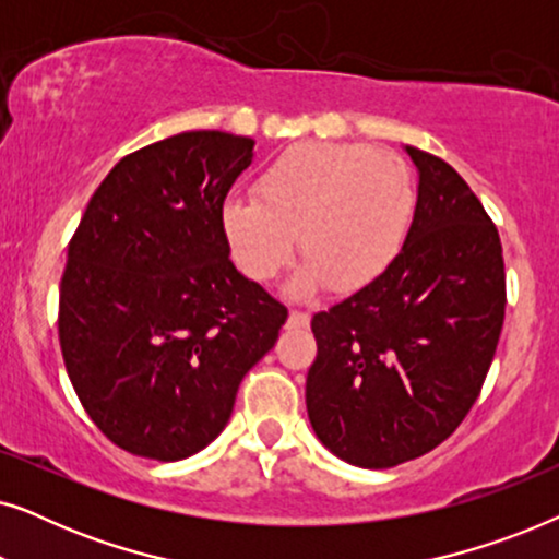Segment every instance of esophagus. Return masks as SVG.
Here are the masks:
<instances>
[{"label": "esophagus", "instance_id": "34e87169", "mask_svg": "<svg viewBox=\"0 0 559 559\" xmlns=\"http://www.w3.org/2000/svg\"><path fill=\"white\" fill-rule=\"evenodd\" d=\"M287 325L289 328H308L310 316H308V312H302V310H293V312H289V318H287Z\"/></svg>", "mask_w": 559, "mask_h": 559}]
</instances>
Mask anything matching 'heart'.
<instances>
[{
    "label": "heart",
    "instance_id": "heart-1",
    "mask_svg": "<svg viewBox=\"0 0 559 559\" xmlns=\"http://www.w3.org/2000/svg\"><path fill=\"white\" fill-rule=\"evenodd\" d=\"M257 198H231L221 224L239 270L266 282L293 262L295 236L308 270L302 285L323 282L350 295L384 274L415 213L407 163L366 144L300 142L257 178Z\"/></svg>",
    "mask_w": 559,
    "mask_h": 559
}]
</instances>
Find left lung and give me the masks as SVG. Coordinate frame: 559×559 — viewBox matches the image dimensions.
<instances>
[{
	"label": "left lung",
	"instance_id": "left-lung-1",
	"mask_svg": "<svg viewBox=\"0 0 559 559\" xmlns=\"http://www.w3.org/2000/svg\"><path fill=\"white\" fill-rule=\"evenodd\" d=\"M417 209L392 266L312 316L305 402L320 442L350 465L392 468L457 430L491 369L507 310L501 239L445 159L407 147Z\"/></svg>",
	"mask_w": 559,
	"mask_h": 559
}]
</instances>
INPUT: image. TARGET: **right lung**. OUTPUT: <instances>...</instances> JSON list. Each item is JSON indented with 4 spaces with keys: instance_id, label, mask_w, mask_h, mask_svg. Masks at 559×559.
<instances>
[{
    "instance_id": "1",
    "label": "right lung",
    "mask_w": 559,
    "mask_h": 559,
    "mask_svg": "<svg viewBox=\"0 0 559 559\" xmlns=\"http://www.w3.org/2000/svg\"><path fill=\"white\" fill-rule=\"evenodd\" d=\"M254 140L182 132L121 157L68 243L58 338L94 425L182 461L218 438L287 308L236 272L221 211Z\"/></svg>"
}]
</instances>
